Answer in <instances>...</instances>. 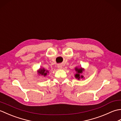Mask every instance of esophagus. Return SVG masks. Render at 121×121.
I'll return each mask as SVG.
<instances>
[{
    "label": "esophagus",
    "instance_id": "1",
    "mask_svg": "<svg viewBox=\"0 0 121 121\" xmlns=\"http://www.w3.org/2000/svg\"><path fill=\"white\" fill-rule=\"evenodd\" d=\"M58 69H62V65H58Z\"/></svg>",
    "mask_w": 121,
    "mask_h": 121
}]
</instances>
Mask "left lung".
I'll return each instance as SVG.
<instances>
[{
    "label": "left lung",
    "mask_w": 121,
    "mask_h": 121,
    "mask_svg": "<svg viewBox=\"0 0 121 121\" xmlns=\"http://www.w3.org/2000/svg\"><path fill=\"white\" fill-rule=\"evenodd\" d=\"M75 71H76L77 73L75 75V77L76 78H78V79H79L81 78H83L84 76L83 75H81L80 74L83 73V71H84V69H82V68H75Z\"/></svg>",
    "instance_id": "8db88e82"
}]
</instances>
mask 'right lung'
<instances>
[{
  "instance_id": "obj_1",
  "label": "right lung",
  "mask_w": 121,
  "mask_h": 121,
  "mask_svg": "<svg viewBox=\"0 0 121 121\" xmlns=\"http://www.w3.org/2000/svg\"><path fill=\"white\" fill-rule=\"evenodd\" d=\"M37 72L39 75H43V76H45L47 75V73L48 72V71H46L45 69L40 68L39 70L37 71Z\"/></svg>"
}]
</instances>
